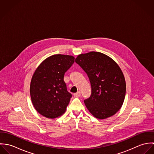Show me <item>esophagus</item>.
Instances as JSON below:
<instances>
[{
  "label": "esophagus",
  "mask_w": 154,
  "mask_h": 154,
  "mask_svg": "<svg viewBox=\"0 0 154 154\" xmlns=\"http://www.w3.org/2000/svg\"><path fill=\"white\" fill-rule=\"evenodd\" d=\"M81 94L80 91H78L76 93L73 94V96L75 97H79L81 96Z\"/></svg>",
  "instance_id": "1"
}]
</instances>
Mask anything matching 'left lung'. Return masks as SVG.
<instances>
[{"mask_svg": "<svg viewBox=\"0 0 154 154\" xmlns=\"http://www.w3.org/2000/svg\"><path fill=\"white\" fill-rule=\"evenodd\" d=\"M75 62L90 81L91 94L84 100L89 111L100 119L115 114L123 105L126 89L120 67L110 57L96 51L79 55Z\"/></svg>", "mask_w": 154, "mask_h": 154, "instance_id": "8db88e82", "label": "left lung"}]
</instances>
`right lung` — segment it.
Listing matches in <instances>:
<instances>
[{"label":"right lung","instance_id":"1","mask_svg":"<svg viewBox=\"0 0 154 154\" xmlns=\"http://www.w3.org/2000/svg\"><path fill=\"white\" fill-rule=\"evenodd\" d=\"M74 62L72 56L56 54L44 60L35 70L30 95L34 108L42 116L54 119L65 112L72 94L67 91L63 78Z\"/></svg>","mask_w":154,"mask_h":154}]
</instances>
